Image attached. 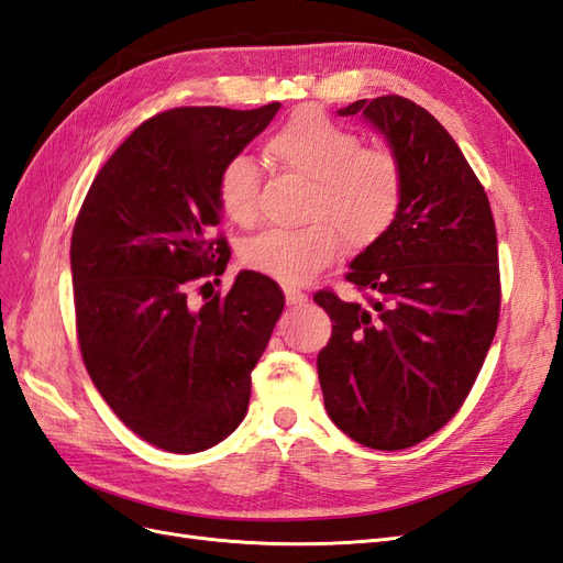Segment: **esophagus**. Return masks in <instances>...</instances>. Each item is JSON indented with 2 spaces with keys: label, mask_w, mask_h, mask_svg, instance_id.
I'll return each mask as SVG.
<instances>
[{
  "label": "esophagus",
  "mask_w": 563,
  "mask_h": 563,
  "mask_svg": "<svg viewBox=\"0 0 563 563\" xmlns=\"http://www.w3.org/2000/svg\"><path fill=\"white\" fill-rule=\"evenodd\" d=\"M309 297L305 295V292H299V290H295V287H285V301L290 307H299V305H305Z\"/></svg>",
  "instance_id": "esophagus-1"
}]
</instances>
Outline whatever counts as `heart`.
I'll return each instance as SVG.
<instances>
[{
	"mask_svg": "<svg viewBox=\"0 0 563 563\" xmlns=\"http://www.w3.org/2000/svg\"><path fill=\"white\" fill-rule=\"evenodd\" d=\"M266 154L295 176L311 180L305 228H268L244 240L240 258L250 271L283 285H305L347 250H366L395 223L405 176L397 156L383 147H362L347 128L305 109L278 128ZM221 211L247 225L258 207V166L238 154L223 164L216 185Z\"/></svg>",
	"mask_w": 563,
	"mask_h": 563,
	"instance_id": "b5f03b06",
	"label": "heart"
}]
</instances>
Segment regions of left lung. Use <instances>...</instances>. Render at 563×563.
Wrapping results in <instances>:
<instances>
[{"instance_id": "8db88e82", "label": "left lung", "mask_w": 563, "mask_h": 563, "mask_svg": "<svg viewBox=\"0 0 563 563\" xmlns=\"http://www.w3.org/2000/svg\"><path fill=\"white\" fill-rule=\"evenodd\" d=\"M371 123L397 156L405 195L390 230L358 252L347 280L362 301L313 295L333 321L319 354L325 411L371 450H407L464 405L499 319L495 219L459 144L411 99L338 111Z\"/></svg>"}]
</instances>
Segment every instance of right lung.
<instances>
[{
  "label": "right lung",
  "instance_id": "right-lung-1",
  "mask_svg": "<svg viewBox=\"0 0 563 563\" xmlns=\"http://www.w3.org/2000/svg\"><path fill=\"white\" fill-rule=\"evenodd\" d=\"M278 109L158 113L111 154L78 213L70 276L85 368L158 450L205 452L240 426L252 368L283 313L278 283L254 271H240L225 297L199 307L187 297L230 258L228 242L211 238L223 213L219 173Z\"/></svg>",
  "mask_w": 563,
  "mask_h": 563
}]
</instances>
